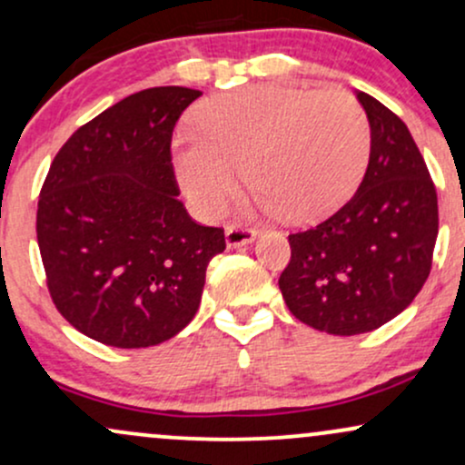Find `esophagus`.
Returning <instances> with one entry per match:
<instances>
[{
    "label": "esophagus",
    "instance_id": "34e87169",
    "mask_svg": "<svg viewBox=\"0 0 465 465\" xmlns=\"http://www.w3.org/2000/svg\"><path fill=\"white\" fill-rule=\"evenodd\" d=\"M255 240V232L249 227H240V225H229L225 229V242L229 249L236 247H244V244H251Z\"/></svg>",
    "mask_w": 465,
    "mask_h": 465
}]
</instances>
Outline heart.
<instances>
[{"label": "heart", "instance_id": "b5f03b06", "mask_svg": "<svg viewBox=\"0 0 465 465\" xmlns=\"http://www.w3.org/2000/svg\"><path fill=\"white\" fill-rule=\"evenodd\" d=\"M196 126L199 137L174 142V168L207 216L225 207L244 165L255 185L244 205L311 221L348 199L370 162V120L343 89L258 84L207 103Z\"/></svg>", "mask_w": 465, "mask_h": 465}]
</instances>
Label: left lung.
Wrapping results in <instances>:
<instances>
[{
    "label": "left lung",
    "mask_w": 465,
    "mask_h": 465,
    "mask_svg": "<svg viewBox=\"0 0 465 465\" xmlns=\"http://www.w3.org/2000/svg\"><path fill=\"white\" fill-rule=\"evenodd\" d=\"M356 98L371 126L365 177L334 214L288 236L280 275L288 311L339 336L371 332L415 300L440 229L433 179L407 124L370 94Z\"/></svg>",
    "instance_id": "8db88e82"
}]
</instances>
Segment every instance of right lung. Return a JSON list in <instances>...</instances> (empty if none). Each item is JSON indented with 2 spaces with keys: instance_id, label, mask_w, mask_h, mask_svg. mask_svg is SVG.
Wrapping results in <instances>:
<instances>
[{
  "instance_id": "right-lung-1",
  "label": "right lung",
  "mask_w": 465,
  "mask_h": 465,
  "mask_svg": "<svg viewBox=\"0 0 465 465\" xmlns=\"http://www.w3.org/2000/svg\"><path fill=\"white\" fill-rule=\"evenodd\" d=\"M199 89L153 87L74 133L50 165L36 210L47 291L78 332L111 348L173 339L199 311L225 232L192 221L170 142Z\"/></svg>"
}]
</instances>
